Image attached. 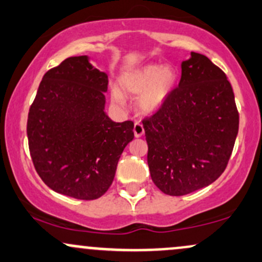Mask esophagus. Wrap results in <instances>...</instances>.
Here are the masks:
<instances>
[{
	"label": "esophagus",
	"instance_id": "esophagus-1",
	"mask_svg": "<svg viewBox=\"0 0 262 262\" xmlns=\"http://www.w3.org/2000/svg\"><path fill=\"white\" fill-rule=\"evenodd\" d=\"M144 134V127H143V124H141V123H139V122H137L134 124V135L137 138H139V137H141V135Z\"/></svg>",
	"mask_w": 262,
	"mask_h": 262
}]
</instances>
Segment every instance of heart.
<instances>
[{"label":"heart","mask_w":262,"mask_h":262,"mask_svg":"<svg viewBox=\"0 0 262 262\" xmlns=\"http://www.w3.org/2000/svg\"><path fill=\"white\" fill-rule=\"evenodd\" d=\"M176 81V73L171 66L146 65L125 75L121 86L125 92L138 95V104L146 113L155 112L161 107ZM112 98L116 103H124V97L118 90H113Z\"/></svg>","instance_id":"b5f03b06"}]
</instances>
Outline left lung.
<instances>
[{"label":"left lung","instance_id":"8db88e82","mask_svg":"<svg viewBox=\"0 0 262 262\" xmlns=\"http://www.w3.org/2000/svg\"><path fill=\"white\" fill-rule=\"evenodd\" d=\"M143 125L156 187L183 196L210 185L224 172L239 129L227 75L207 56L191 53L179 86Z\"/></svg>","mask_w":262,"mask_h":262}]
</instances>
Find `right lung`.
Masks as SVG:
<instances>
[{"label": "right lung", "instance_id": "1", "mask_svg": "<svg viewBox=\"0 0 262 262\" xmlns=\"http://www.w3.org/2000/svg\"><path fill=\"white\" fill-rule=\"evenodd\" d=\"M108 76L86 55L48 70L31 104L27 135L35 171L53 191L97 200L108 191L134 123L104 112Z\"/></svg>", "mask_w": 262, "mask_h": 262}]
</instances>
